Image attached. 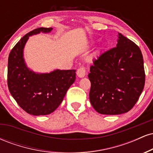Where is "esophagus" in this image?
<instances>
[{
  "instance_id": "1",
  "label": "esophagus",
  "mask_w": 153,
  "mask_h": 153,
  "mask_svg": "<svg viewBox=\"0 0 153 153\" xmlns=\"http://www.w3.org/2000/svg\"><path fill=\"white\" fill-rule=\"evenodd\" d=\"M77 75L79 77V78H82L85 75V70L84 67H80L79 68L78 70H77Z\"/></svg>"
}]
</instances>
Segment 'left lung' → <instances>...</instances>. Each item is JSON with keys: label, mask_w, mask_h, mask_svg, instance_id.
<instances>
[{"label": "left lung", "mask_w": 153, "mask_h": 153, "mask_svg": "<svg viewBox=\"0 0 153 153\" xmlns=\"http://www.w3.org/2000/svg\"><path fill=\"white\" fill-rule=\"evenodd\" d=\"M91 105L102 114L126 113L134 107L145 82L143 57L140 47L119 34L117 47L94 60L88 74Z\"/></svg>", "instance_id": "1"}]
</instances>
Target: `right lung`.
Here are the masks:
<instances>
[{"label": "right lung", "mask_w": 153, "mask_h": 153, "mask_svg": "<svg viewBox=\"0 0 153 153\" xmlns=\"http://www.w3.org/2000/svg\"><path fill=\"white\" fill-rule=\"evenodd\" d=\"M52 28H37L21 39L10 51L8 60V87L19 106L28 114L47 115L62 103L75 80V70L36 74L26 68L23 58L24 45L31 35L50 32Z\"/></svg>", "instance_id": "1"}]
</instances>
